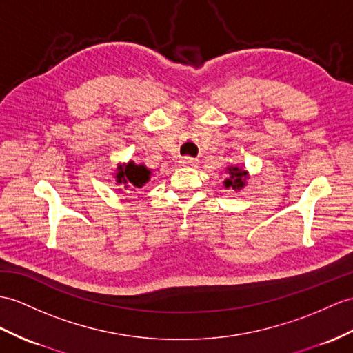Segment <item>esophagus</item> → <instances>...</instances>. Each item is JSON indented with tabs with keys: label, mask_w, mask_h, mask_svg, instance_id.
Segmentation results:
<instances>
[{
	"label": "esophagus",
	"mask_w": 353,
	"mask_h": 353,
	"mask_svg": "<svg viewBox=\"0 0 353 353\" xmlns=\"http://www.w3.org/2000/svg\"><path fill=\"white\" fill-rule=\"evenodd\" d=\"M179 165H181V166H196L197 165V160L194 157L185 156V157L181 159V161H179Z\"/></svg>",
	"instance_id": "1"
}]
</instances>
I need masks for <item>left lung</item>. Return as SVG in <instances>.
Segmentation results:
<instances>
[{
  "label": "left lung",
  "mask_w": 353,
  "mask_h": 353,
  "mask_svg": "<svg viewBox=\"0 0 353 353\" xmlns=\"http://www.w3.org/2000/svg\"><path fill=\"white\" fill-rule=\"evenodd\" d=\"M228 170H229V178L225 181L226 187H232L234 190H239V188L245 185L247 172H244L241 168H234V166L228 168Z\"/></svg>",
  "instance_id": "obj_1"
}]
</instances>
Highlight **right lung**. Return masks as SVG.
<instances>
[{
  "label": "right lung",
  "mask_w": 353,
  "mask_h": 353,
  "mask_svg": "<svg viewBox=\"0 0 353 353\" xmlns=\"http://www.w3.org/2000/svg\"><path fill=\"white\" fill-rule=\"evenodd\" d=\"M150 169L130 161L127 166H118L117 183L124 184L125 188H142V185L150 179Z\"/></svg>",
  "instance_id": "1"
}]
</instances>
